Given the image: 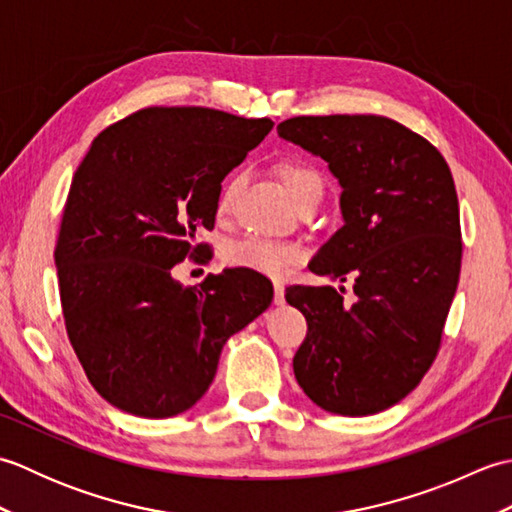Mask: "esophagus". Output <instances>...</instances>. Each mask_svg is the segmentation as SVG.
<instances>
[{
  "label": "esophagus",
  "mask_w": 512,
  "mask_h": 512,
  "mask_svg": "<svg viewBox=\"0 0 512 512\" xmlns=\"http://www.w3.org/2000/svg\"><path fill=\"white\" fill-rule=\"evenodd\" d=\"M275 303H277V306H284V303H286L284 284H281V281H275Z\"/></svg>",
  "instance_id": "34e87169"
}]
</instances>
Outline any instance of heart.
<instances>
[{"label": "heart", "instance_id": "obj_1", "mask_svg": "<svg viewBox=\"0 0 512 512\" xmlns=\"http://www.w3.org/2000/svg\"><path fill=\"white\" fill-rule=\"evenodd\" d=\"M275 171L279 180L292 195V200L301 204L303 200L319 198L323 195V176L306 158H281ZM242 187V176H231L217 193V215H228L233 209L235 195ZM301 257V248L297 244L281 242V239L268 237H246L239 242H231L224 248V262L233 268H246L259 275L281 277L286 275L292 264H297Z\"/></svg>", "mask_w": 512, "mask_h": 512}]
</instances>
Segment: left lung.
<instances>
[{
    "mask_svg": "<svg viewBox=\"0 0 512 512\" xmlns=\"http://www.w3.org/2000/svg\"><path fill=\"white\" fill-rule=\"evenodd\" d=\"M281 138L339 178L345 224L310 270L352 292L290 286L306 339L292 358L308 398L341 416L378 413L416 389L442 343L462 266L458 193L427 138L385 116H295Z\"/></svg>",
    "mask_w": 512,
    "mask_h": 512,
    "instance_id": "obj_1",
    "label": "left lung"
}]
</instances>
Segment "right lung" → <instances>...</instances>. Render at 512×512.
Here are the masks:
<instances>
[{"label":"right lung","instance_id":"add662e5","mask_svg":"<svg viewBox=\"0 0 512 512\" xmlns=\"http://www.w3.org/2000/svg\"><path fill=\"white\" fill-rule=\"evenodd\" d=\"M273 129L209 107H143L92 140L54 248L68 339L90 383L143 418L191 409L231 334L273 301L270 279L228 268L184 288L171 268L206 259L226 173Z\"/></svg>","mask_w":512,"mask_h":512}]
</instances>
